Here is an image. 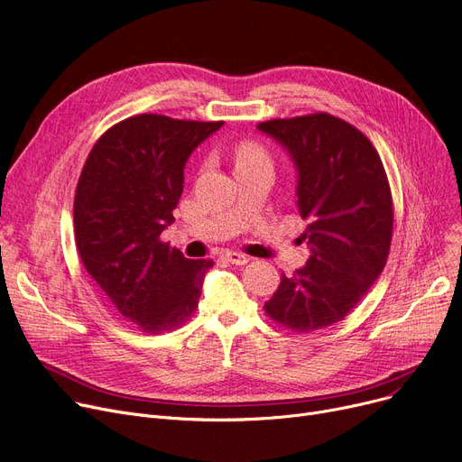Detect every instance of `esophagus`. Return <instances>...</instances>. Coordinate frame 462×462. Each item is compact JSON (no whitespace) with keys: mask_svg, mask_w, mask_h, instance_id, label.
Returning <instances> with one entry per match:
<instances>
[{"mask_svg":"<svg viewBox=\"0 0 462 462\" xmlns=\"http://www.w3.org/2000/svg\"><path fill=\"white\" fill-rule=\"evenodd\" d=\"M224 259L229 261V263H233V265H246V263L250 261L248 255L238 254V252H226V254H224Z\"/></svg>","mask_w":462,"mask_h":462,"instance_id":"esophagus-1","label":"esophagus"}]
</instances>
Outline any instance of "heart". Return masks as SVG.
I'll list each match as a JSON object with an SVG mask.
<instances>
[{
    "mask_svg": "<svg viewBox=\"0 0 462 462\" xmlns=\"http://www.w3.org/2000/svg\"><path fill=\"white\" fill-rule=\"evenodd\" d=\"M255 163H269L265 148L254 141H243L235 148V167H248Z\"/></svg>",
    "mask_w": 462,
    "mask_h": 462,
    "instance_id": "obj_1",
    "label": "heart"
}]
</instances>
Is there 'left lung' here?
Here are the masks:
<instances>
[{"label":"left lung","mask_w":462,"mask_h":462,"mask_svg":"<svg viewBox=\"0 0 462 462\" xmlns=\"http://www.w3.org/2000/svg\"><path fill=\"white\" fill-rule=\"evenodd\" d=\"M297 167L300 235L312 255L282 273L267 316L295 333L342 321L382 274L393 233V199L376 148L357 127L327 113L261 122Z\"/></svg>","instance_id":"obj_1"}]
</instances>
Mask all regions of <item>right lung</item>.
Here are the masks:
<instances>
[{
  "label": "right lung",
  "instance_id": "1",
  "mask_svg": "<svg viewBox=\"0 0 462 462\" xmlns=\"http://www.w3.org/2000/svg\"><path fill=\"white\" fill-rule=\"evenodd\" d=\"M224 122L137 115L106 129L80 172L75 240L115 309L143 333L182 325L197 309L212 259H188L162 243L174 222L191 152Z\"/></svg>",
  "mask_w": 462,
  "mask_h": 462
}]
</instances>
